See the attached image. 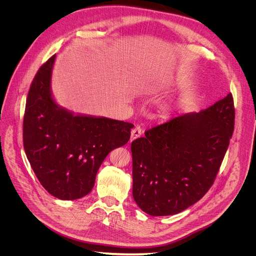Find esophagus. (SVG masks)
<instances>
[{
  "instance_id": "esophagus-1",
  "label": "esophagus",
  "mask_w": 256,
  "mask_h": 256,
  "mask_svg": "<svg viewBox=\"0 0 256 256\" xmlns=\"http://www.w3.org/2000/svg\"><path fill=\"white\" fill-rule=\"evenodd\" d=\"M140 134H142V128L140 126H136L134 128H132V134H130V142H132L134 140L140 136Z\"/></svg>"
}]
</instances>
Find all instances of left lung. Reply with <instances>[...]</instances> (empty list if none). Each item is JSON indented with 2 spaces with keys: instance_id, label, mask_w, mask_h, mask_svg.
<instances>
[{
  "instance_id": "1",
  "label": "left lung",
  "mask_w": 256,
  "mask_h": 256,
  "mask_svg": "<svg viewBox=\"0 0 256 256\" xmlns=\"http://www.w3.org/2000/svg\"><path fill=\"white\" fill-rule=\"evenodd\" d=\"M235 122L232 94L198 114L177 116L132 142V196L151 216L184 210L210 188Z\"/></svg>"
}]
</instances>
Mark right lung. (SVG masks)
Here are the masks:
<instances>
[{
  "mask_svg": "<svg viewBox=\"0 0 256 256\" xmlns=\"http://www.w3.org/2000/svg\"><path fill=\"white\" fill-rule=\"evenodd\" d=\"M56 54L34 76L26 99L23 144L42 186L54 196L74 200L88 194L106 156L122 147L134 124L74 116L54 101L50 77Z\"/></svg>",
  "mask_w": 256,
  "mask_h": 256,
  "instance_id": "right-lung-1",
  "label": "right lung"
}]
</instances>
